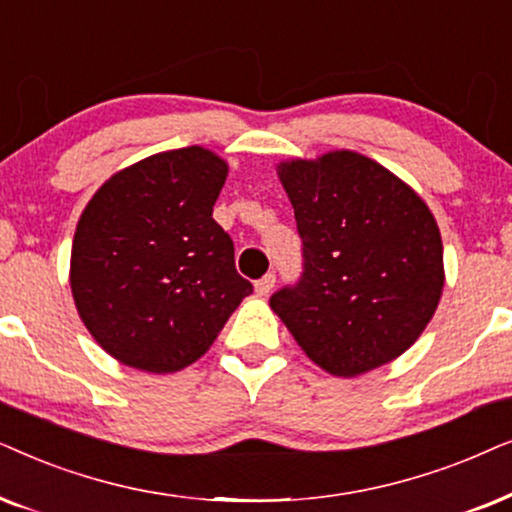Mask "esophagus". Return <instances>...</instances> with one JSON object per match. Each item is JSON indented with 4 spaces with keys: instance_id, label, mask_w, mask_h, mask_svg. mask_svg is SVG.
I'll return each instance as SVG.
<instances>
[{
    "instance_id": "esophagus-1",
    "label": "esophagus",
    "mask_w": 512,
    "mask_h": 512,
    "mask_svg": "<svg viewBox=\"0 0 512 512\" xmlns=\"http://www.w3.org/2000/svg\"><path fill=\"white\" fill-rule=\"evenodd\" d=\"M274 283H276V276L274 274H267V276H262L260 281H255V292L260 297H267L269 292H271V288H274Z\"/></svg>"
}]
</instances>
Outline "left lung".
Returning <instances> with one entry per match:
<instances>
[{
    "instance_id": "1",
    "label": "left lung",
    "mask_w": 512,
    "mask_h": 512,
    "mask_svg": "<svg viewBox=\"0 0 512 512\" xmlns=\"http://www.w3.org/2000/svg\"><path fill=\"white\" fill-rule=\"evenodd\" d=\"M295 208L304 274L271 309L318 367L358 377L410 349L445 285L442 238L424 199L349 149L276 166Z\"/></svg>"
}]
</instances>
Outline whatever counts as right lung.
I'll return each mask as SVG.
<instances>
[{"mask_svg": "<svg viewBox=\"0 0 512 512\" xmlns=\"http://www.w3.org/2000/svg\"><path fill=\"white\" fill-rule=\"evenodd\" d=\"M227 173L206 147L170 149L114 173L81 213L72 297L121 365L152 374L192 365L252 292L213 220Z\"/></svg>", "mask_w": 512, "mask_h": 512, "instance_id": "right-lung-1", "label": "right lung"}]
</instances>
